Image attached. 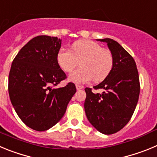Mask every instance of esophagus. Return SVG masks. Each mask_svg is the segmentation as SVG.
Returning a JSON list of instances; mask_svg holds the SVG:
<instances>
[{
  "label": "esophagus",
  "instance_id": "34e87169",
  "mask_svg": "<svg viewBox=\"0 0 157 157\" xmlns=\"http://www.w3.org/2000/svg\"><path fill=\"white\" fill-rule=\"evenodd\" d=\"M76 88H77V90H81V89L84 88V87L81 85H79V84H76Z\"/></svg>",
  "mask_w": 157,
  "mask_h": 157
}]
</instances>
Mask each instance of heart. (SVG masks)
<instances>
[{
	"label": "heart",
	"instance_id": "b5f03b06",
	"mask_svg": "<svg viewBox=\"0 0 157 157\" xmlns=\"http://www.w3.org/2000/svg\"><path fill=\"white\" fill-rule=\"evenodd\" d=\"M80 69L69 76V80L84 84L94 80L100 82L106 78L113 67V56L108 49L91 40H80L73 44L72 51L62 48L57 54V63L63 71H72L80 62Z\"/></svg>",
	"mask_w": 157,
	"mask_h": 157
}]
</instances>
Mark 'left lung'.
I'll list each match as a JSON object with an SVG mask.
<instances>
[{
	"mask_svg": "<svg viewBox=\"0 0 157 157\" xmlns=\"http://www.w3.org/2000/svg\"><path fill=\"white\" fill-rule=\"evenodd\" d=\"M105 42L113 56V67L108 77L94 89L86 87L84 110L89 122L105 135H112L122 129L131 120L140 93L139 77L133 57L118 42L109 38Z\"/></svg>",
	"mask_w": 157,
	"mask_h": 157,
	"instance_id": "1",
	"label": "left lung"
}]
</instances>
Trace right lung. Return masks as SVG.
<instances>
[{
    "mask_svg": "<svg viewBox=\"0 0 157 157\" xmlns=\"http://www.w3.org/2000/svg\"><path fill=\"white\" fill-rule=\"evenodd\" d=\"M61 44L56 36H36L21 48L11 66L10 99L22 122L35 131L56 125L77 91L73 83L53 87L66 78L57 63Z\"/></svg>",
    "mask_w": 157,
    "mask_h": 157,
    "instance_id": "right-lung-1",
    "label": "right lung"
}]
</instances>
